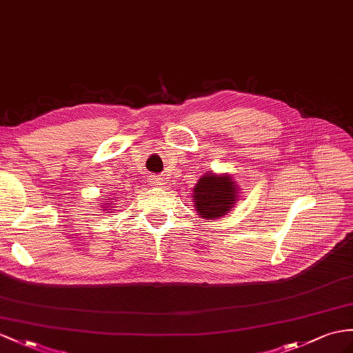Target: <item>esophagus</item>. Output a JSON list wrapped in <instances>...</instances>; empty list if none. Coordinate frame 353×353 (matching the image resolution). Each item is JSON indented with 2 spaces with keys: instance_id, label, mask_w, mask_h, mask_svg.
I'll return each mask as SVG.
<instances>
[{
  "instance_id": "34e87169",
  "label": "esophagus",
  "mask_w": 353,
  "mask_h": 353,
  "mask_svg": "<svg viewBox=\"0 0 353 353\" xmlns=\"http://www.w3.org/2000/svg\"><path fill=\"white\" fill-rule=\"evenodd\" d=\"M152 184L156 185V187H163V185H165V183L161 181V178H152Z\"/></svg>"
}]
</instances>
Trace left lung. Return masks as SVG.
Masks as SVG:
<instances>
[{"label": "left lung", "mask_w": 353, "mask_h": 353, "mask_svg": "<svg viewBox=\"0 0 353 353\" xmlns=\"http://www.w3.org/2000/svg\"><path fill=\"white\" fill-rule=\"evenodd\" d=\"M194 210L206 220H216L234 208L238 202V185L229 175H216L210 170L193 188Z\"/></svg>", "instance_id": "8db88e82"}]
</instances>
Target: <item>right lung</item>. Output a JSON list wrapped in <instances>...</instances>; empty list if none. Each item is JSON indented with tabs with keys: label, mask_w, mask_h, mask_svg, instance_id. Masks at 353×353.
Segmentation results:
<instances>
[{
	"label": "right lung",
	"mask_w": 353,
	"mask_h": 353,
	"mask_svg": "<svg viewBox=\"0 0 353 353\" xmlns=\"http://www.w3.org/2000/svg\"><path fill=\"white\" fill-rule=\"evenodd\" d=\"M108 201H115V199H114V197H110V199H108ZM105 205H106V203H105ZM112 205H114V203H109V206H112ZM105 208H108V206H105Z\"/></svg>",
	"instance_id": "right-lung-1"
}]
</instances>
